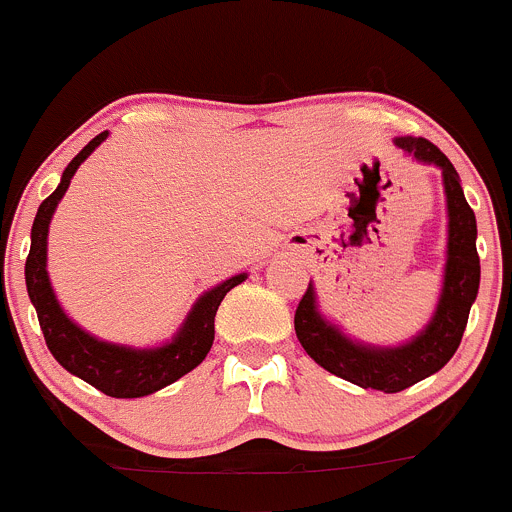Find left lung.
<instances>
[{"instance_id":"8db88e82","label":"left lung","mask_w":512,"mask_h":512,"mask_svg":"<svg viewBox=\"0 0 512 512\" xmlns=\"http://www.w3.org/2000/svg\"><path fill=\"white\" fill-rule=\"evenodd\" d=\"M397 146L423 164H436L443 171V189L449 205V259L443 274V292L431 325L405 346L374 348L348 341L341 330L320 318L312 284L302 295L295 312V330L310 359L330 374L359 384L364 390L402 392L420 379L431 377L449 364L459 348L469 310L479 289L477 220L459 184L454 164L425 138H397Z\"/></svg>"}]
</instances>
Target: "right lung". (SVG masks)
Returning a JSON list of instances; mask_svg holds the SVG:
<instances>
[{"instance_id": "1", "label": "right lung", "mask_w": 512, "mask_h": 512, "mask_svg": "<svg viewBox=\"0 0 512 512\" xmlns=\"http://www.w3.org/2000/svg\"><path fill=\"white\" fill-rule=\"evenodd\" d=\"M107 138V130L92 138L87 146L81 148L74 156L66 171L61 176V184L51 197H45L43 205L38 207L33 223V243L25 261V284L30 302L38 312L40 330H43L45 343L56 356L58 364L66 372L76 374L79 379L97 387L99 392L110 397H146L153 392L164 390L166 384L176 382L194 366L202 364L207 351L215 341V312L235 284H241L246 274L228 279V282L217 284L215 289L205 292L192 307L189 318L179 328L176 338L161 348H128L115 346V343L97 341L94 336L84 333L79 325L66 318V312L58 305L53 295L51 282H48V271H45V241H48V225L56 205L66 194L71 184V176L81 166V161L94 151V148Z\"/></svg>"}]
</instances>
